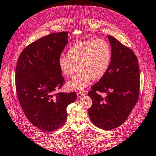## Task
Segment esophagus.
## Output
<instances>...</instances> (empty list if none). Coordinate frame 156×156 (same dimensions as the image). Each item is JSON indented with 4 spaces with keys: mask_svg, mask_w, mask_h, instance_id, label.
Here are the masks:
<instances>
[{
    "mask_svg": "<svg viewBox=\"0 0 156 156\" xmlns=\"http://www.w3.org/2000/svg\"><path fill=\"white\" fill-rule=\"evenodd\" d=\"M84 93L83 92H80V91H79V92H77V95L79 98H81L82 96H84Z\"/></svg>",
    "mask_w": 156,
    "mask_h": 156,
    "instance_id": "34e87169",
    "label": "esophagus"
}]
</instances>
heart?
<instances>
[{
	"label": "heart",
	"instance_id": "b5f03b06",
	"mask_svg": "<svg viewBox=\"0 0 156 156\" xmlns=\"http://www.w3.org/2000/svg\"><path fill=\"white\" fill-rule=\"evenodd\" d=\"M68 57L58 58L57 64L62 74L69 77L76 68L80 72L67 82L69 90H84L90 81L99 80L108 72L112 62V49L103 39L76 41L68 48Z\"/></svg>",
	"mask_w": 156,
	"mask_h": 156
}]
</instances>
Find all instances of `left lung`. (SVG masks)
<instances>
[{"label":"left lung","mask_w":156,"mask_h":156,"mask_svg":"<svg viewBox=\"0 0 156 156\" xmlns=\"http://www.w3.org/2000/svg\"><path fill=\"white\" fill-rule=\"evenodd\" d=\"M112 62L106 74L91 87L93 101L88 109L92 122L109 130L120 126L129 116L139 99L140 73L134 52L111 36ZM106 94L103 98L98 92Z\"/></svg>","instance_id":"1"}]
</instances>
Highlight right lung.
I'll use <instances>...</instances> for the list:
<instances>
[{
    "instance_id": "add662e5",
    "label": "right lung",
    "mask_w": 156,
    "mask_h": 156,
    "mask_svg": "<svg viewBox=\"0 0 156 156\" xmlns=\"http://www.w3.org/2000/svg\"><path fill=\"white\" fill-rule=\"evenodd\" d=\"M68 43V32L53 33L26 47L15 70L17 97L26 118L39 129L50 132L66 122L68 105L76 93H58L65 83L57 64Z\"/></svg>"
}]
</instances>
